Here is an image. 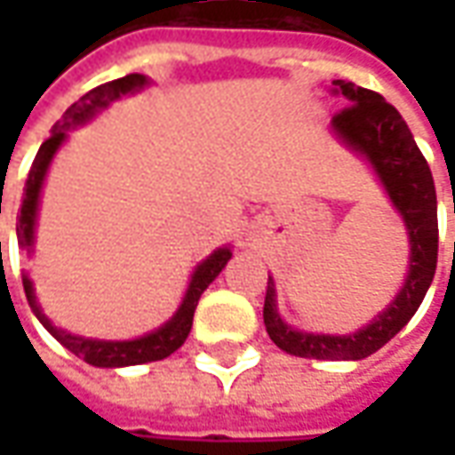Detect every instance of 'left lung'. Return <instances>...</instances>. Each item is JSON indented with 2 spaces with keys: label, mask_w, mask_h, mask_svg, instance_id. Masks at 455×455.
I'll list each match as a JSON object with an SVG mask.
<instances>
[{
  "label": "left lung",
  "mask_w": 455,
  "mask_h": 455,
  "mask_svg": "<svg viewBox=\"0 0 455 455\" xmlns=\"http://www.w3.org/2000/svg\"><path fill=\"white\" fill-rule=\"evenodd\" d=\"M336 90L348 100V107L334 114L331 126L353 150L371 160L392 204L400 209L410 231V275L385 312L351 336H324L295 331L280 319L275 309V287L267 277L263 322L277 348L299 358L322 361H361L382 348L419 309L429 290L439 258V219L436 188L427 158L411 139L410 126L400 112L380 94L358 84L334 80Z\"/></svg>",
  "instance_id": "left-lung-1"
}]
</instances>
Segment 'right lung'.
Instances as JSON below:
<instances>
[{
    "label": "right lung",
    "instance_id": "add662e5",
    "mask_svg": "<svg viewBox=\"0 0 455 455\" xmlns=\"http://www.w3.org/2000/svg\"><path fill=\"white\" fill-rule=\"evenodd\" d=\"M148 83L143 75H126V77H119V80H112V83H104L100 87H94L90 92L80 97L77 102L63 114V119L55 121V126L51 129V139L44 140V146L38 148L34 158V165H31V172H28V180H26L24 188V202H21V214H19V221H16V236H19V246L31 251L34 246V227H36V209H38V195H41V185H44L45 170H48V163L53 160L55 150L65 140V131L70 126H77L83 124L90 116L104 109L107 104L119 100L121 94L133 92V90H140L143 84ZM228 258H231V251L228 248H219L212 256L202 263V266L195 270L192 275V283L188 287V295L180 305L178 315L170 319L168 324L160 326L158 331H153L148 336H140L136 341H94V339H83V336H73L53 326L45 315L41 312V307L36 305L34 297V285L28 275H24V292L28 305L34 309V315L41 319V324L51 331V334L63 343L68 351H73L77 358H83L84 363L90 365H97V368H121V365H139V363H150V361H163L168 358L170 353H175L188 339L189 329H192V316H195V309H197V302L202 292L207 290L209 283L221 273V267L227 266Z\"/></svg>",
    "mask_w": 455,
    "mask_h": 455
}]
</instances>
